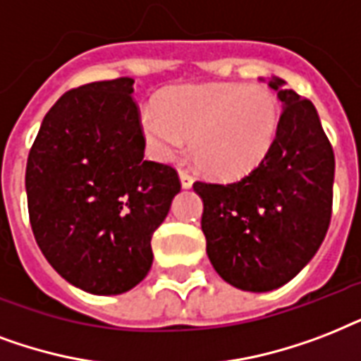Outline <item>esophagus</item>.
<instances>
[{
    "instance_id": "obj_1",
    "label": "esophagus",
    "mask_w": 361,
    "mask_h": 361,
    "mask_svg": "<svg viewBox=\"0 0 361 361\" xmlns=\"http://www.w3.org/2000/svg\"><path fill=\"white\" fill-rule=\"evenodd\" d=\"M178 177H180L183 188H190V186L194 184V177H192L186 169H180V171H178Z\"/></svg>"
}]
</instances>
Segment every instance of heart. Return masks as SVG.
I'll return each mask as SVG.
<instances>
[{"instance_id":"obj_1","label":"heart","mask_w":361,"mask_h":361,"mask_svg":"<svg viewBox=\"0 0 361 361\" xmlns=\"http://www.w3.org/2000/svg\"><path fill=\"white\" fill-rule=\"evenodd\" d=\"M279 124L281 105L264 85L175 86L141 109L142 133L156 158L171 160L192 137V158L216 178L256 169L273 149Z\"/></svg>"}]
</instances>
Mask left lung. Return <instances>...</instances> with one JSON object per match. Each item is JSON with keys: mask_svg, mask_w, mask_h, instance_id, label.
Returning <instances> with one entry per match:
<instances>
[{"mask_svg": "<svg viewBox=\"0 0 361 361\" xmlns=\"http://www.w3.org/2000/svg\"><path fill=\"white\" fill-rule=\"evenodd\" d=\"M269 86L282 113L265 160L235 183H194L212 267L247 292L292 281L322 245L334 205L335 156L317 109L282 80Z\"/></svg>", "mask_w": 361, "mask_h": 361, "instance_id": "8db88e82", "label": "left lung"}]
</instances>
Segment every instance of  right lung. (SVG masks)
I'll return each instance as SVG.
<instances>
[{
  "label": "right lung",
  "instance_id": "obj_1",
  "mask_svg": "<svg viewBox=\"0 0 361 361\" xmlns=\"http://www.w3.org/2000/svg\"><path fill=\"white\" fill-rule=\"evenodd\" d=\"M133 79L66 92L44 114L26 166L30 224L67 282L128 292L152 265L150 239L180 192L177 169L145 158Z\"/></svg>",
  "mask_w": 361,
  "mask_h": 361
}]
</instances>
